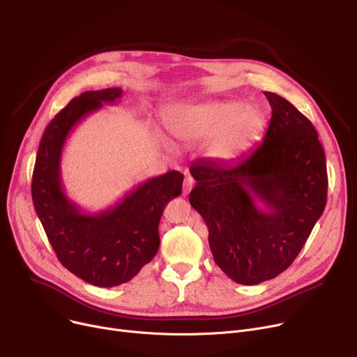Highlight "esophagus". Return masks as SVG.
<instances>
[{
    "label": "esophagus",
    "instance_id": "1",
    "mask_svg": "<svg viewBox=\"0 0 357 357\" xmlns=\"http://www.w3.org/2000/svg\"><path fill=\"white\" fill-rule=\"evenodd\" d=\"M194 186V179L191 176H186L183 181V195H188L190 191L192 190Z\"/></svg>",
    "mask_w": 357,
    "mask_h": 357
}]
</instances>
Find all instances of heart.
<instances>
[{"instance_id": "b5f03b06", "label": "heart", "mask_w": 357, "mask_h": 357, "mask_svg": "<svg viewBox=\"0 0 357 357\" xmlns=\"http://www.w3.org/2000/svg\"><path fill=\"white\" fill-rule=\"evenodd\" d=\"M166 124L176 140L186 144L208 142V158L233 162L259 139L264 114L257 107L240 101H214L172 108L166 114Z\"/></svg>"}]
</instances>
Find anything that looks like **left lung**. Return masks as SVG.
Wrapping results in <instances>:
<instances>
[{"instance_id": "obj_1", "label": "left lung", "mask_w": 357, "mask_h": 357, "mask_svg": "<svg viewBox=\"0 0 357 357\" xmlns=\"http://www.w3.org/2000/svg\"><path fill=\"white\" fill-rule=\"evenodd\" d=\"M265 96L272 117L261 143L237 162L190 167V202L207 224L214 261L241 285L288 269L327 201L326 155L312 123L278 93Z\"/></svg>"}]
</instances>
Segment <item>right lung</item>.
Here are the masks:
<instances>
[{"mask_svg": "<svg viewBox=\"0 0 357 357\" xmlns=\"http://www.w3.org/2000/svg\"><path fill=\"white\" fill-rule=\"evenodd\" d=\"M121 97V88L86 91L59 111L45 130L31 181L37 217L59 261L85 282L102 288L128 282L155 257L160 217L166 204L181 195L183 181L178 171L150 178L96 214L68 198L61 176L68 136L91 112Z\"/></svg>", "mask_w": 357, "mask_h": 357, "instance_id": "1", "label": "right lung"}]
</instances>
